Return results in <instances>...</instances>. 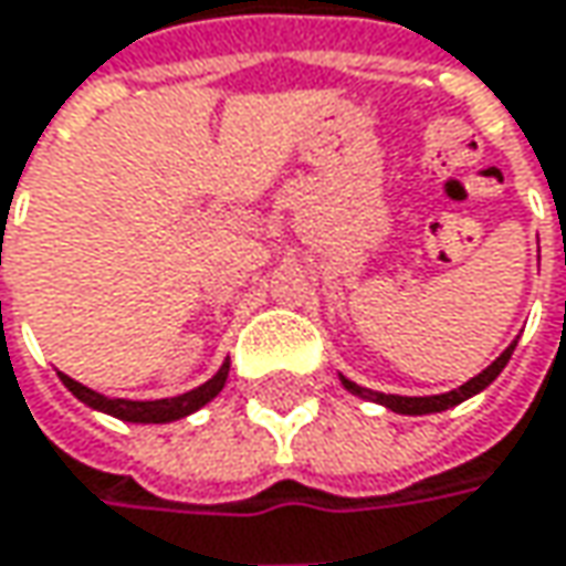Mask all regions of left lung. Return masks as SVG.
I'll return each instance as SVG.
<instances>
[{"mask_svg": "<svg viewBox=\"0 0 566 566\" xmlns=\"http://www.w3.org/2000/svg\"><path fill=\"white\" fill-rule=\"evenodd\" d=\"M513 349H515V343L510 346V349L503 352L490 368H483L478 378H471L468 384L454 387V390H449V394H436V397H397V394H381V390L358 387V384H352L349 378H343V384H346V390H352V394H358V397H365V400H375V403H381V407L394 410V413H407V416L442 413V410H449V407H458L461 400H468V397L481 394L483 387H486V384L493 381V378L506 368V361H510Z\"/></svg>", "mask_w": 566, "mask_h": 566, "instance_id": "1", "label": "left lung"}]
</instances>
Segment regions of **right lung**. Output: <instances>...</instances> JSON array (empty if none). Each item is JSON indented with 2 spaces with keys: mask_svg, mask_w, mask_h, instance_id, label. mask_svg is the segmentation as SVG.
Instances as JSON below:
<instances>
[{
  "mask_svg": "<svg viewBox=\"0 0 566 566\" xmlns=\"http://www.w3.org/2000/svg\"><path fill=\"white\" fill-rule=\"evenodd\" d=\"M227 371H230V361H223V368L208 384L188 390L182 397H169V400H112V397L95 394V390H88L80 381L66 378V375H60V381L66 384L92 410L112 413L117 419H127V422H172V419H182V416L201 410L208 400H214L217 394H220V387L227 384Z\"/></svg>",
  "mask_w": 566,
  "mask_h": 566,
  "instance_id": "right-lung-1",
  "label": "right lung"
}]
</instances>
